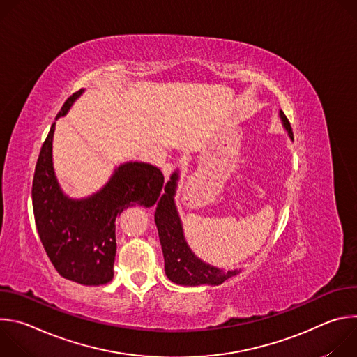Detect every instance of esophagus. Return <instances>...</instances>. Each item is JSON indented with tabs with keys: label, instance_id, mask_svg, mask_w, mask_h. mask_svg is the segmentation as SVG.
<instances>
[{
	"label": "esophagus",
	"instance_id": "obj_1",
	"mask_svg": "<svg viewBox=\"0 0 357 357\" xmlns=\"http://www.w3.org/2000/svg\"><path fill=\"white\" fill-rule=\"evenodd\" d=\"M175 169H176V165H175V164L167 162V164L162 167V174H164L165 179H169L171 175L175 172Z\"/></svg>",
	"mask_w": 357,
	"mask_h": 357
}]
</instances>
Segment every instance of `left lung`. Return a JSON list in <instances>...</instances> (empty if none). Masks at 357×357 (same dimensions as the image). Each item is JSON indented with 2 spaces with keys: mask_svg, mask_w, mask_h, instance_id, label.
I'll list each match as a JSON object with an SVG mask.
<instances>
[{
  "mask_svg": "<svg viewBox=\"0 0 357 357\" xmlns=\"http://www.w3.org/2000/svg\"><path fill=\"white\" fill-rule=\"evenodd\" d=\"M280 116L285 128L288 130L291 139H294L292 128L287 116L284 114V112H280ZM176 179L178 174L175 172L165 183V193H162L161 199L158 200L155 212V223L158 227L160 241L162 245L165 260V274L172 282L179 285H220L227 278L236 275L237 271L225 273L219 268L211 267L196 259L193 252L189 250L183 238L182 226L174 205Z\"/></svg>",
  "mask_w": 357,
  "mask_h": 357,
  "instance_id": "left-lung-1",
  "label": "left lung"
}]
</instances>
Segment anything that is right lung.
<instances>
[{
    "mask_svg": "<svg viewBox=\"0 0 357 357\" xmlns=\"http://www.w3.org/2000/svg\"><path fill=\"white\" fill-rule=\"evenodd\" d=\"M62 106L65 116L76 97ZM55 123L42 144L32 182V205L39 238L55 270L82 285H103L113 280L116 219L132 205L152 206L161 195L164 175L144 162L121 165L98 193L83 200L66 197L52 167Z\"/></svg>",
    "mask_w": 357,
    "mask_h": 357,
    "instance_id": "add662e5",
    "label": "right lung"
}]
</instances>
